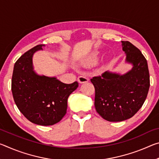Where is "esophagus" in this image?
<instances>
[{"mask_svg":"<svg viewBox=\"0 0 159 159\" xmlns=\"http://www.w3.org/2000/svg\"><path fill=\"white\" fill-rule=\"evenodd\" d=\"M78 81H79V83H80V84H82V83H88L89 81V79L85 76H79L78 78Z\"/></svg>","mask_w":159,"mask_h":159,"instance_id":"obj_1","label":"esophagus"}]
</instances>
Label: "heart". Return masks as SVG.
Listing matches in <instances>:
<instances>
[{"mask_svg": "<svg viewBox=\"0 0 159 159\" xmlns=\"http://www.w3.org/2000/svg\"><path fill=\"white\" fill-rule=\"evenodd\" d=\"M99 60V57L98 54L94 53L93 55H90V56L85 59L84 61V64L86 66H93L94 64H96L98 62Z\"/></svg>", "mask_w": 159, "mask_h": 159, "instance_id": "obj_1", "label": "heart"}]
</instances>
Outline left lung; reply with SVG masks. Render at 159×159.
Instances as JSON below:
<instances>
[{
  "label": "left lung",
  "instance_id": "8db88e82",
  "mask_svg": "<svg viewBox=\"0 0 159 159\" xmlns=\"http://www.w3.org/2000/svg\"><path fill=\"white\" fill-rule=\"evenodd\" d=\"M125 63L132 69L124 74L107 71L90 79L95 89L97 112L110 122L130 118L143 105L150 81L147 60L138 48L122 41Z\"/></svg>",
  "mask_w": 159,
  "mask_h": 159
}]
</instances>
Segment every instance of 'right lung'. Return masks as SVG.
Instances as JSON below:
<instances>
[{
	"label": "right lung",
	"mask_w": 159,
	"mask_h": 159,
	"mask_svg": "<svg viewBox=\"0 0 159 159\" xmlns=\"http://www.w3.org/2000/svg\"><path fill=\"white\" fill-rule=\"evenodd\" d=\"M45 45H38L16 61L12 78V93L17 108L31 123L52 125L66 114L69 96L79 87L75 81L66 84L56 77L38 74L33 56Z\"/></svg>",
	"instance_id": "1"
}]
</instances>
